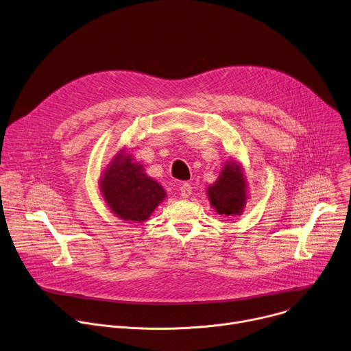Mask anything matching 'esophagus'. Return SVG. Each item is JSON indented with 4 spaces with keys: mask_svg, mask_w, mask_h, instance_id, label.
I'll return each mask as SVG.
<instances>
[{
    "mask_svg": "<svg viewBox=\"0 0 351 351\" xmlns=\"http://www.w3.org/2000/svg\"><path fill=\"white\" fill-rule=\"evenodd\" d=\"M180 193H181L182 197H189L191 193H192V186L188 182H184L180 188Z\"/></svg>",
    "mask_w": 351,
    "mask_h": 351,
    "instance_id": "34e87169",
    "label": "esophagus"
}]
</instances>
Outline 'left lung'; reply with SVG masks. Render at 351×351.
Segmentation results:
<instances>
[{"mask_svg":"<svg viewBox=\"0 0 351 351\" xmlns=\"http://www.w3.org/2000/svg\"><path fill=\"white\" fill-rule=\"evenodd\" d=\"M210 204L221 216H239L246 204V180L241 165L228 162L224 165L217 181L208 185Z\"/></svg>","mask_w":351,"mask_h":351,"instance_id":"8db88e82","label":"left lung"}]
</instances>
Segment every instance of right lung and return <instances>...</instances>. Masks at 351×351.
Listing matches in <instances>:
<instances>
[{"instance_id":"1","label":"right lung","mask_w":351,"mask_h":351,"mask_svg":"<svg viewBox=\"0 0 351 351\" xmlns=\"http://www.w3.org/2000/svg\"><path fill=\"white\" fill-rule=\"evenodd\" d=\"M102 196L112 213L125 221H145L166 197L163 186L148 177L143 165L120 151L99 180Z\"/></svg>"}]
</instances>
